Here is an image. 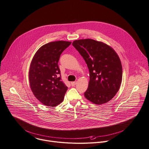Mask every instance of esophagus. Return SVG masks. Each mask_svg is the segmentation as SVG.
Wrapping results in <instances>:
<instances>
[{
	"label": "esophagus",
	"instance_id": "34e87169",
	"mask_svg": "<svg viewBox=\"0 0 149 149\" xmlns=\"http://www.w3.org/2000/svg\"><path fill=\"white\" fill-rule=\"evenodd\" d=\"M76 84H77V82H71V86H75V85H76Z\"/></svg>",
	"mask_w": 149,
	"mask_h": 149
}]
</instances>
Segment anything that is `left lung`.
Here are the masks:
<instances>
[{"label":"left lung","instance_id":"1","mask_svg":"<svg viewBox=\"0 0 149 149\" xmlns=\"http://www.w3.org/2000/svg\"><path fill=\"white\" fill-rule=\"evenodd\" d=\"M72 45L89 71L85 97L96 104L108 102L116 95L122 81L123 68L117 53L109 45L91 39L74 40Z\"/></svg>","mask_w":149,"mask_h":149}]
</instances>
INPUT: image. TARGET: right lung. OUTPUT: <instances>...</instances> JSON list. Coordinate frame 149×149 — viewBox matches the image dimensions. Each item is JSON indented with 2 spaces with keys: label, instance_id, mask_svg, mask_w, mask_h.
I'll return each mask as SVG.
<instances>
[{
  "label": "right lung",
  "instance_id": "obj_1",
  "mask_svg": "<svg viewBox=\"0 0 149 149\" xmlns=\"http://www.w3.org/2000/svg\"><path fill=\"white\" fill-rule=\"evenodd\" d=\"M71 43L63 40L49 42L40 47L32 60L29 71L30 87L36 99L45 106L55 107L64 99L68 88L61 80L58 62L61 54Z\"/></svg>",
  "mask_w": 149,
  "mask_h": 149
}]
</instances>
